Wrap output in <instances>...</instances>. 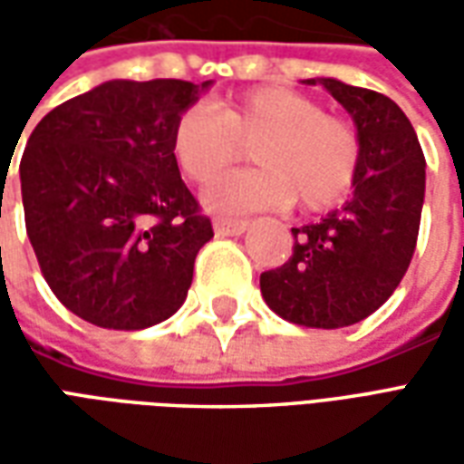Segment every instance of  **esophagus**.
<instances>
[{"mask_svg": "<svg viewBox=\"0 0 464 464\" xmlns=\"http://www.w3.org/2000/svg\"><path fill=\"white\" fill-rule=\"evenodd\" d=\"M248 228V221H238V218H216L213 221V231L218 236H241Z\"/></svg>", "mask_w": 464, "mask_h": 464, "instance_id": "esophagus-1", "label": "esophagus"}]
</instances>
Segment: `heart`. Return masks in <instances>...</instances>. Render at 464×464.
<instances>
[{"mask_svg": "<svg viewBox=\"0 0 464 464\" xmlns=\"http://www.w3.org/2000/svg\"><path fill=\"white\" fill-rule=\"evenodd\" d=\"M254 143L258 169L213 179L203 203L218 213L283 208L298 198L305 211H328L348 198L358 181L362 143L355 126L331 116L301 92L261 86L233 96L218 109H183L171 131L176 166L193 183H206Z\"/></svg>", "mask_w": 464, "mask_h": 464, "instance_id": "b5f03b06", "label": "heart"}]
</instances>
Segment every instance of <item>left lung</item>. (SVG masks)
Listing matches in <instances>:
<instances>
[{"label":"left lung","mask_w":464,"mask_h":464,"mask_svg":"<svg viewBox=\"0 0 464 464\" xmlns=\"http://www.w3.org/2000/svg\"><path fill=\"white\" fill-rule=\"evenodd\" d=\"M305 84H321L353 116L362 161L350 201L293 228V256L261 273V293L285 321L333 331L378 311L408 271L425 201V156L410 119L385 94L331 76Z\"/></svg>","instance_id":"left-lung-1"}]
</instances>
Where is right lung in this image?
Masks as SVG:
<instances>
[{"label": "right lung", "mask_w": 464, "mask_h": 464, "mask_svg": "<svg viewBox=\"0 0 464 464\" xmlns=\"http://www.w3.org/2000/svg\"><path fill=\"white\" fill-rule=\"evenodd\" d=\"M213 82L111 79L36 123L19 163L26 236L49 288L109 331L171 318L211 221L181 181L171 131Z\"/></svg>", "instance_id": "obj_1"}]
</instances>
